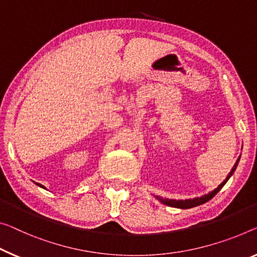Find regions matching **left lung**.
I'll return each mask as SVG.
<instances>
[{
    "label": "left lung",
    "mask_w": 257,
    "mask_h": 257,
    "mask_svg": "<svg viewBox=\"0 0 257 257\" xmlns=\"http://www.w3.org/2000/svg\"><path fill=\"white\" fill-rule=\"evenodd\" d=\"M239 161H240V156L238 157V160H236V162L234 163L233 168L231 169L230 173H228V175L226 176V178H225V180L223 181V183L220 184V185H218V187L215 188L214 191L209 192L208 194H204V195L200 196V197H194V199H187V200H173V199H170L169 200V199H163V197H160V196H156V199L159 200L161 203L167 204V206H169V207L179 208V209H189V208L197 207V206H200V204L206 203V202H208L209 200H211L212 197H214L217 194V193H218L220 189H222V187L224 186V185L227 183V180L231 178V176L233 175V172L235 171L236 167H238Z\"/></svg>",
    "instance_id": "obj_1"
}]
</instances>
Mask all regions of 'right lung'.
Here are the masks:
<instances>
[{
    "label": "right lung",
    "mask_w": 257,
    "mask_h": 257,
    "mask_svg": "<svg viewBox=\"0 0 257 257\" xmlns=\"http://www.w3.org/2000/svg\"><path fill=\"white\" fill-rule=\"evenodd\" d=\"M35 184H37V185H38V186H40V187H42V188H45V189H46V187H45V186H42V185H41V184H38V183H35Z\"/></svg>",
    "instance_id": "add662e5"
}]
</instances>
